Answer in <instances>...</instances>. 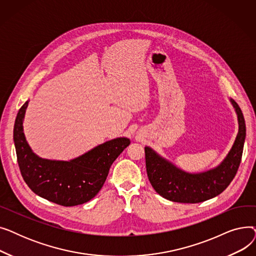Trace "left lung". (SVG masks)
<instances>
[{
  "instance_id": "left-lung-1",
  "label": "left lung",
  "mask_w": 256,
  "mask_h": 256,
  "mask_svg": "<svg viewBox=\"0 0 256 256\" xmlns=\"http://www.w3.org/2000/svg\"><path fill=\"white\" fill-rule=\"evenodd\" d=\"M230 100L238 116V132L230 150L214 168L199 173L186 172L152 147H145L147 176L158 194L174 202L198 204L218 196L230 186L238 169L246 139L243 113L232 98Z\"/></svg>"
}]
</instances>
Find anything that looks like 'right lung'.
<instances>
[{"mask_svg":"<svg viewBox=\"0 0 256 256\" xmlns=\"http://www.w3.org/2000/svg\"><path fill=\"white\" fill-rule=\"evenodd\" d=\"M29 100L20 109L13 141L22 176L30 189L54 204L74 206L91 200L102 188L110 167L130 144L126 137L100 144L84 154L70 160H48L38 156L24 134V118Z\"/></svg>","mask_w":256,"mask_h":256,"instance_id":"1","label":"right lung"}]
</instances>
